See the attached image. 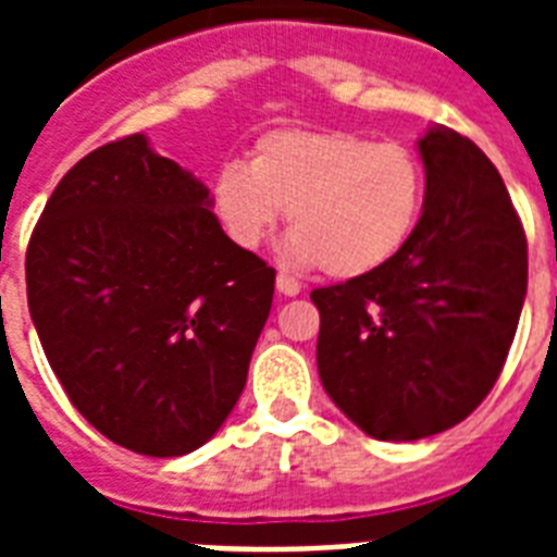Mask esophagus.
<instances>
[{
	"label": "esophagus",
	"mask_w": 557,
	"mask_h": 557,
	"mask_svg": "<svg viewBox=\"0 0 557 557\" xmlns=\"http://www.w3.org/2000/svg\"><path fill=\"white\" fill-rule=\"evenodd\" d=\"M300 283H297L295 277H288V274H277V292L280 295H286V297H295L300 295Z\"/></svg>",
	"instance_id": "obj_1"
}]
</instances>
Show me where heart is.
Segmentation results:
<instances>
[{"label":"heart","instance_id":"heart-1","mask_svg":"<svg viewBox=\"0 0 557 557\" xmlns=\"http://www.w3.org/2000/svg\"><path fill=\"white\" fill-rule=\"evenodd\" d=\"M227 236L257 248L288 210L286 257L335 280L364 277L407 243L424 201V170L405 144L341 129L262 135L245 164L213 178Z\"/></svg>","mask_w":557,"mask_h":557}]
</instances>
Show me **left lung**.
<instances>
[{
	"label": "left lung",
	"mask_w": 557,
	"mask_h": 557,
	"mask_svg": "<svg viewBox=\"0 0 557 557\" xmlns=\"http://www.w3.org/2000/svg\"><path fill=\"white\" fill-rule=\"evenodd\" d=\"M419 152L424 208L407 243L364 277L312 292L323 387L384 442L424 440L474 413L527 297V234L497 168L445 126Z\"/></svg>",
	"instance_id": "obj_1"
}]
</instances>
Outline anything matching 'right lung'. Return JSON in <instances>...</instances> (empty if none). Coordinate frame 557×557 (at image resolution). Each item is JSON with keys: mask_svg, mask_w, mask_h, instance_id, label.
Instances as JSON below:
<instances>
[{"mask_svg": "<svg viewBox=\"0 0 557 557\" xmlns=\"http://www.w3.org/2000/svg\"><path fill=\"white\" fill-rule=\"evenodd\" d=\"M210 193L138 135L54 187L25 253L30 321L77 413L121 448L182 457L234 410L274 269L219 225Z\"/></svg>", "mask_w": 557, "mask_h": 557, "instance_id": "right-lung-1", "label": "right lung"}]
</instances>
